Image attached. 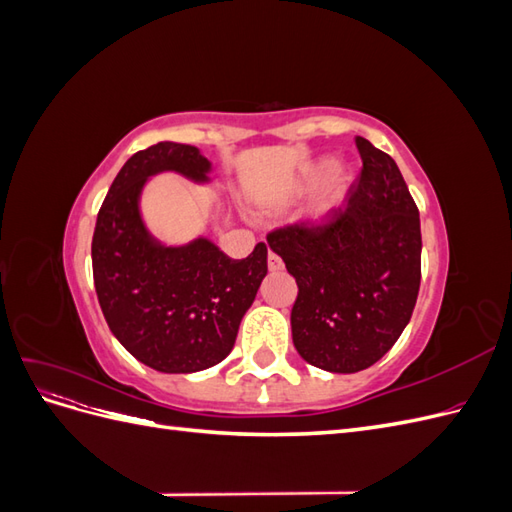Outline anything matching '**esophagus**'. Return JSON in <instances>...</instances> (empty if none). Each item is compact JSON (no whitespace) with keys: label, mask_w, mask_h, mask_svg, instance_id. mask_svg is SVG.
Segmentation results:
<instances>
[{"label":"esophagus","mask_w":512,"mask_h":512,"mask_svg":"<svg viewBox=\"0 0 512 512\" xmlns=\"http://www.w3.org/2000/svg\"><path fill=\"white\" fill-rule=\"evenodd\" d=\"M267 267H269V271H280V269L284 267V262L280 260V256L269 252V256H267Z\"/></svg>","instance_id":"esophagus-1"}]
</instances>
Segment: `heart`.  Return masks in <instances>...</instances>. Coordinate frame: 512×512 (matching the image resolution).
<instances>
[{
    "instance_id": "b5f03b06",
    "label": "heart",
    "mask_w": 512,
    "mask_h": 512,
    "mask_svg": "<svg viewBox=\"0 0 512 512\" xmlns=\"http://www.w3.org/2000/svg\"><path fill=\"white\" fill-rule=\"evenodd\" d=\"M354 170L352 166L337 162L335 158L327 156L316 160L309 166L299 179L297 192L307 196L320 188L314 207H312V220L316 222H327L329 218L342 209L346 203L348 192L354 183Z\"/></svg>"
}]
</instances>
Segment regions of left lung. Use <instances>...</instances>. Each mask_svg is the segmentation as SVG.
I'll list each match as a JSON object with an SVG mask.
<instances>
[{
    "mask_svg": "<svg viewBox=\"0 0 512 512\" xmlns=\"http://www.w3.org/2000/svg\"><path fill=\"white\" fill-rule=\"evenodd\" d=\"M359 183L318 228H284L269 247L297 280L290 324L301 359L331 374L380 361L410 322L421 286V220L391 156L356 136Z\"/></svg>",
    "mask_w": 512,
    "mask_h": 512,
    "instance_id": "1",
    "label": "left lung"
}]
</instances>
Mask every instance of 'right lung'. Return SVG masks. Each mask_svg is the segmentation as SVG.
<instances>
[{"instance_id":"right-lung-1","label":"right lung","mask_w":512,"mask_h":512,"mask_svg":"<svg viewBox=\"0 0 512 512\" xmlns=\"http://www.w3.org/2000/svg\"><path fill=\"white\" fill-rule=\"evenodd\" d=\"M160 173L209 185L213 164L198 147L170 141L123 164L91 241L94 284L108 329L134 359L162 374H194L224 361L235 346L267 275V245L232 260L207 237L185 245L153 237L141 198Z\"/></svg>"}]
</instances>
